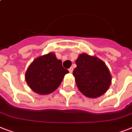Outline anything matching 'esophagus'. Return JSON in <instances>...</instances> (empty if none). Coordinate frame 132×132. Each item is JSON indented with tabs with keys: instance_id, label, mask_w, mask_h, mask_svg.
<instances>
[{
	"instance_id": "esophagus-1",
	"label": "esophagus",
	"mask_w": 132,
	"mask_h": 132,
	"mask_svg": "<svg viewBox=\"0 0 132 132\" xmlns=\"http://www.w3.org/2000/svg\"><path fill=\"white\" fill-rule=\"evenodd\" d=\"M68 70H69V72L71 73V72H72V71H73V68H72V67H70V68L68 69Z\"/></svg>"
}]
</instances>
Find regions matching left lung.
<instances>
[{"mask_svg":"<svg viewBox=\"0 0 132 132\" xmlns=\"http://www.w3.org/2000/svg\"><path fill=\"white\" fill-rule=\"evenodd\" d=\"M77 67L72 75L76 84L83 94L96 98L103 94L111 84L112 77L102 60L86 53L80 54L77 59Z\"/></svg>","mask_w":132,"mask_h":132,"instance_id":"left-lung-1","label":"left lung"}]
</instances>
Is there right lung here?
<instances>
[{
  "instance_id": "1",
  "label": "right lung",
  "mask_w": 132,
  "mask_h": 132,
  "mask_svg": "<svg viewBox=\"0 0 132 132\" xmlns=\"http://www.w3.org/2000/svg\"><path fill=\"white\" fill-rule=\"evenodd\" d=\"M69 71L53 53L40 56L30 64L25 73V80L34 92L40 94L51 93L60 86L64 75Z\"/></svg>"
}]
</instances>
